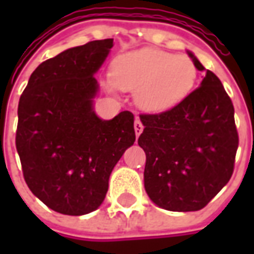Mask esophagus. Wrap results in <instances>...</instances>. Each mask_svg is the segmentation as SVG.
Here are the masks:
<instances>
[{
	"label": "esophagus",
	"instance_id": "obj_1",
	"mask_svg": "<svg viewBox=\"0 0 254 254\" xmlns=\"http://www.w3.org/2000/svg\"><path fill=\"white\" fill-rule=\"evenodd\" d=\"M143 129H144V127H143V124H141V121H140V120H136V121H134V132H136V136H140V134H141V132H143Z\"/></svg>",
	"mask_w": 254,
	"mask_h": 254
}]
</instances>
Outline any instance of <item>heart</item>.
<instances>
[{
	"label": "heart",
	"instance_id": "obj_1",
	"mask_svg": "<svg viewBox=\"0 0 254 254\" xmlns=\"http://www.w3.org/2000/svg\"><path fill=\"white\" fill-rule=\"evenodd\" d=\"M197 80L194 63L187 56H176L158 49H141L122 54L111 70L117 88L136 91L144 110H170L190 94Z\"/></svg>",
	"mask_w": 254,
	"mask_h": 254
}]
</instances>
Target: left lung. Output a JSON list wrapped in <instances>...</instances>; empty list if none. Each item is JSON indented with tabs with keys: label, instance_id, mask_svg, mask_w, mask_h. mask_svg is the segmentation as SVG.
I'll return each mask as SVG.
<instances>
[{
	"label": "left lung",
	"instance_id": "8db88e82",
	"mask_svg": "<svg viewBox=\"0 0 254 254\" xmlns=\"http://www.w3.org/2000/svg\"><path fill=\"white\" fill-rule=\"evenodd\" d=\"M198 70H204L191 53ZM145 152L144 187L159 207L189 212L207 205L230 181L238 148L234 106L219 77L207 70L201 85L180 105L140 114Z\"/></svg>",
	"mask_w": 254,
	"mask_h": 254
}]
</instances>
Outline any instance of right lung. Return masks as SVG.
Returning a JSON list of instances; mask_svg holds the SVG:
<instances>
[{
    "label": "right lung",
    "mask_w": 254,
    "mask_h": 254,
    "mask_svg": "<svg viewBox=\"0 0 254 254\" xmlns=\"http://www.w3.org/2000/svg\"><path fill=\"white\" fill-rule=\"evenodd\" d=\"M113 39L92 41L46 60L20 96L16 148L25 184L56 212L85 215L103 202L109 177L134 140V116L103 121L92 110L94 73Z\"/></svg>",
    "instance_id": "right-lung-1"
}]
</instances>
